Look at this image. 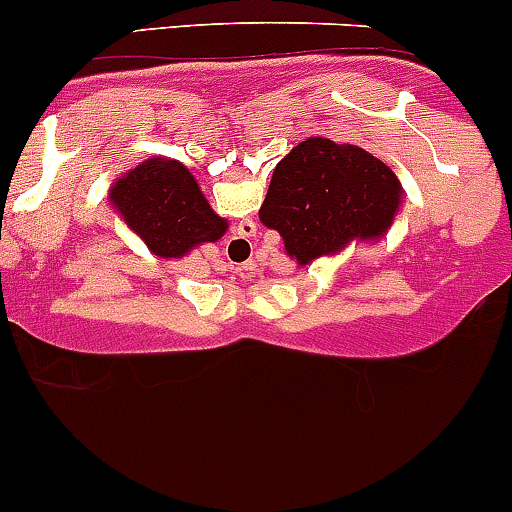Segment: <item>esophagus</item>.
I'll return each mask as SVG.
<instances>
[{
    "mask_svg": "<svg viewBox=\"0 0 512 512\" xmlns=\"http://www.w3.org/2000/svg\"><path fill=\"white\" fill-rule=\"evenodd\" d=\"M255 235H257V225H255V222H252V220L240 222V225H237V230H235V235L230 237V250L235 252L237 257L250 255L252 240H255Z\"/></svg>",
    "mask_w": 512,
    "mask_h": 512,
    "instance_id": "34e87169",
    "label": "esophagus"
}]
</instances>
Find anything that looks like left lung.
<instances>
[{"label":"left lung","mask_w":512,"mask_h":512,"mask_svg":"<svg viewBox=\"0 0 512 512\" xmlns=\"http://www.w3.org/2000/svg\"><path fill=\"white\" fill-rule=\"evenodd\" d=\"M403 185L362 147L310 137L277 162L260 222L280 232L297 265L377 240L393 225Z\"/></svg>","instance_id":"obj_1"}]
</instances>
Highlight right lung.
Returning a JSON list of instances; mask_svg holds the SVG:
<instances>
[{"mask_svg": "<svg viewBox=\"0 0 512 512\" xmlns=\"http://www.w3.org/2000/svg\"><path fill=\"white\" fill-rule=\"evenodd\" d=\"M122 220L157 257H185L202 242H217L227 220L215 215L197 180L177 160H145L109 190Z\"/></svg>", "mask_w": 512, "mask_h": 512, "instance_id": "1", "label": "right lung"}]
</instances>
